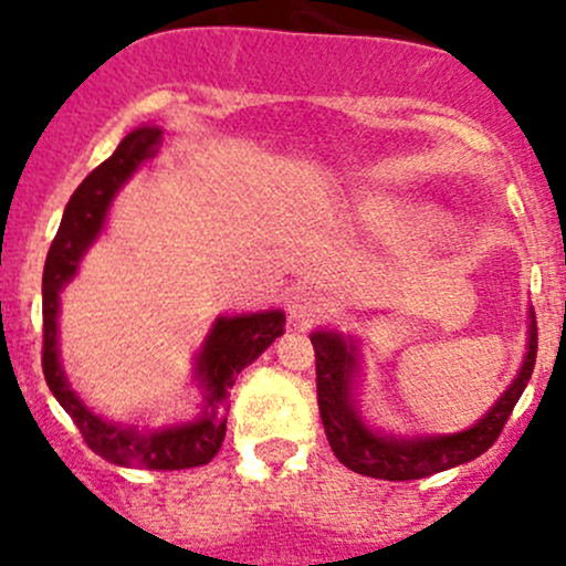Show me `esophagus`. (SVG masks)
Instances as JSON below:
<instances>
[{"label":"esophagus","instance_id":"obj_1","mask_svg":"<svg viewBox=\"0 0 566 566\" xmlns=\"http://www.w3.org/2000/svg\"><path fill=\"white\" fill-rule=\"evenodd\" d=\"M331 312V301L323 293H314V290H298L290 301V319L298 323L301 328H312V325L323 323Z\"/></svg>","mask_w":566,"mask_h":566}]
</instances>
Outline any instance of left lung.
<instances>
[{"label": "left lung", "instance_id": "obj_1", "mask_svg": "<svg viewBox=\"0 0 566 566\" xmlns=\"http://www.w3.org/2000/svg\"><path fill=\"white\" fill-rule=\"evenodd\" d=\"M314 360H317V403L323 418L325 437L333 455L353 472L377 480H420L428 474L444 472L458 463L483 455L499 439L504 423L513 415L521 392L532 379L534 360H537V319L532 314L528 325V353L518 377L513 379L507 392L493 403L491 412L472 426L469 431L450 433V437L426 439H396L379 437L368 431L355 412L353 377H355V347L344 342L338 333H312Z\"/></svg>", "mask_w": 566, "mask_h": 566}]
</instances>
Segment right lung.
Instances as JSON below:
<instances>
[{"label":"right lung","mask_w":566,"mask_h":566,"mask_svg":"<svg viewBox=\"0 0 566 566\" xmlns=\"http://www.w3.org/2000/svg\"><path fill=\"white\" fill-rule=\"evenodd\" d=\"M163 146V133L157 127H140L118 143L113 157L92 170L81 181L64 208L62 224L53 238L43 271V374L56 401L78 426L83 442L97 455L108 458L118 467L154 469V472H176V469L206 467L219 453L228 431V412L224 401L233 388L235 377L243 366H249L258 355L265 353L282 336L284 314H241V317H222L206 338L203 353L198 360V377L206 388L203 412L184 426H168L159 431H133L105 423L86 403L70 390L59 366L56 349V314L59 290L75 276L78 263L92 241L103 230L105 213L113 195L124 181L135 174L140 163L151 159Z\"/></svg>","instance_id":"add662e5"}]
</instances>
